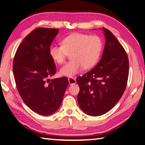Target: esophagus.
<instances>
[{
  "mask_svg": "<svg viewBox=\"0 0 145 145\" xmlns=\"http://www.w3.org/2000/svg\"><path fill=\"white\" fill-rule=\"evenodd\" d=\"M69 84H74L76 83V79L74 78H69Z\"/></svg>",
  "mask_w": 145,
  "mask_h": 145,
  "instance_id": "obj_1",
  "label": "esophagus"
}]
</instances>
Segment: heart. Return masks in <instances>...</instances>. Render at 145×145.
<instances>
[{
  "instance_id": "obj_1",
  "label": "heart",
  "mask_w": 145,
  "mask_h": 145,
  "mask_svg": "<svg viewBox=\"0 0 145 145\" xmlns=\"http://www.w3.org/2000/svg\"><path fill=\"white\" fill-rule=\"evenodd\" d=\"M62 46L53 44L49 54L54 62L61 64L64 62L69 54L70 61L59 70L61 76L72 78L79 73L83 67L90 69L97 62L103 48L101 37L81 33H73L64 37Z\"/></svg>"
}]
</instances>
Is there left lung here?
I'll list each match as a JSON object with an SVG mask.
<instances>
[{
    "instance_id": "left-lung-1",
    "label": "left lung",
    "mask_w": 145,
    "mask_h": 145,
    "mask_svg": "<svg viewBox=\"0 0 145 145\" xmlns=\"http://www.w3.org/2000/svg\"><path fill=\"white\" fill-rule=\"evenodd\" d=\"M102 29L105 44L102 59L94 68L76 78L79 106L92 116L107 113L116 104L124 94L129 76L127 53L112 33Z\"/></svg>"
}]
</instances>
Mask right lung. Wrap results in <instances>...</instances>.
Here are the masks:
<instances>
[{
    "label": "right lung",
    "instance_id": "right-lung-1",
    "mask_svg": "<svg viewBox=\"0 0 145 145\" xmlns=\"http://www.w3.org/2000/svg\"><path fill=\"white\" fill-rule=\"evenodd\" d=\"M58 31L34 29L18 46L13 59L14 80L21 99L32 111L43 116L59 109L69 84L66 77L49 79L56 72L49 50Z\"/></svg>",
    "mask_w": 145,
    "mask_h": 145
}]
</instances>
